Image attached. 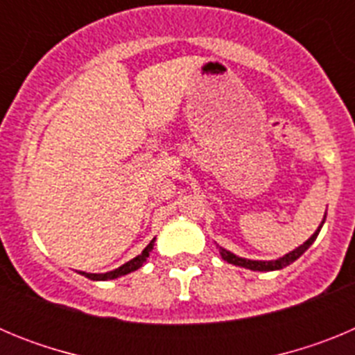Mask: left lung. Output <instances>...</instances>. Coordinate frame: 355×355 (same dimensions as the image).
I'll list each match as a JSON object with an SVG mask.
<instances>
[{"instance_id": "1", "label": "left lung", "mask_w": 355, "mask_h": 355, "mask_svg": "<svg viewBox=\"0 0 355 355\" xmlns=\"http://www.w3.org/2000/svg\"><path fill=\"white\" fill-rule=\"evenodd\" d=\"M325 222V215H324V220H322V224L318 225V229H316L315 233L311 234V238H307L306 241H304L302 245H299L297 249H293L291 252L284 254L283 258H277V259H270V261H261V259H245V258H240V256H236V254L229 252V250L222 249V247H218V250H220V256L224 261L231 263V265H236V266H243V268H249V270H254V272H272V270H281V268H286L288 265H291L293 261H297V259L302 256L304 252H306L309 247L313 245V241L316 240V236H318L320 229H322V225H324Z\"/></svg>"}]
</instances>
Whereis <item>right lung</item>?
Listing matches in <instances>:
<instances>
[{
  "mask_svg": "<svg viewBox=\"0 0 355 355\" xmlns=\"http://www.w3.org/2000/svg\"><path fill=\"white\" fill-rule=\"evenodd\" d=\"M155 240L156 238H153V240L149 241V245L142 250V254H139L137 258L130 259V261L124 263V265L119 266V268H115V270L106 272V274H89V272H80V274L85 275V277H89L90 281H110V279H117V277H122V275L131 274V272L139 270L140 266L147 261L149 254L153 252V247H155Z\"/></svg>",
  "mask_w": 355,
  "mask_h": 355,
  "instance_id": "1",
  "label": "right lung"
}]
</instances>
